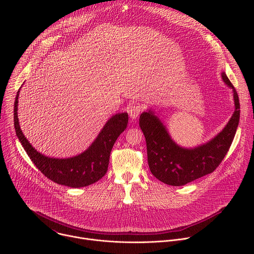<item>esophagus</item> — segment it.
I'll return each mask as SVG.
<instances>
[{"label": "esophagus", "mask_w": 254, "mask_h": 254, "mask_svg": "<svg viewBox=\"0 0 254 254\" xmlns=\"http://www.w3.org/2000/svg\"><path fill=\"white\" fill-rule=\"evenodd\" d=\"M141 112V107L139 105H131L129 107V117L132 120H135Z\"/></svg>", "instance_id": "obj_1"}]
</instances>
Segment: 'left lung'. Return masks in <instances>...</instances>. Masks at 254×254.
Masks as SVG:
<instances>
[{"instance_id": "1", "label": "left lung", "mask_w": 254, "mask_h": 254, "mask_svg": "<svg viewBox=\"0 0 254 254\" xmlns=\"http://www.w3.org/2000/svg\"><path fill=\"white\" fill-rule=\"evenodd\" d=\"M224 83L232 89L235 111L224 128L206 143L195 148L179 146L169 134L166 126L152 110L139 117V127L146 137L148 164L152 174L171 186H183L212 173L227 154L239 124L238 94L225 72Z\"/></svg>"}]
</instances>
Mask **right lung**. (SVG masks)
I'll return each instance as SVG.
<instances>
[{
    "instance_id": "1",
    "label": "right lung",
    "mask_w": 254,
    "mask_h": 254,
    "mask_svg": "<svg viewBox=\"0 0 254 254\" xmlns=\"http://www.w3.org/2000/svg\"><path fill=\"white\" fill-rule=\"evenodd\" d=\"M19 92L20 89L14 103L15 130L24 150L38 170L53 182L71 188L86 187L100 180L107 172L116 140L127 128V113L117 114L108 120L94 141L83 153L67 159L50 158L36 151L21 130L17 113Z\"/></svg>"
}]
</instances>
